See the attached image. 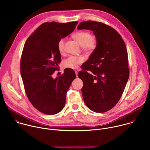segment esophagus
Masks as SVG:
<instances>
[{
    "label": "esophagus",
    "instance_id": "34e87169",
    "mask_svg": "<svg viewBox=\"0 0 150 150\" xmlns=\"http://www.w3.org/2000/svg\"><path fill=\"white\" fill-rule=\"evenodd\" d=\"M75 74H76V77H78V71H75Z\"/></svg>",
    "mask_w": 150,
    "mask_h": 150
}]
</instances>
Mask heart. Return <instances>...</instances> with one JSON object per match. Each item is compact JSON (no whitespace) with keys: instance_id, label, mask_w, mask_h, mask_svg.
I'll use <instances>...</instances> for the list:
<instances>
[{"instance_id":"1","label":"heart","mask_w":150,"mask_h":150,"mask_svg":"<svg viewBox=\"0 0 150 150\" xmlns=\"http://www.w3.org/2000/svg\"><path fill=\"white\" fill-rule=\"evenodd\" d=\"M73 37L82 46L85 51H91L96 47L97 39L94 36L91 35L89 31H79L75 33ZM65 38L60 39L57 42V49L61 54L65 52ZM83 60V57L82 56H71L63 62V65L66 68L76 69Z\"/></svg>"}]
</instances>
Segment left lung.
Returning <instances> with one entry per match:
<instances>
[{
    "label": "left lung",
    "mask_w": 150,
    "mask_h": 150,
    "mask_svg": "<svg viewBox=\"0 0 150 150\" xmlns=\"http://www.w3.org/2000/svg\"><path fill=\"white\" fill-rule=\"evenodd\" d=\"M77 29L92 31L97 39L96 49L78 73L84 83L81 90L84 103L94 112H108L119 101L129 78L125 44L115 29L102 23L83 21Z\"/></svg>",
    "instance_id": "8db88e82"
}]
</instances>
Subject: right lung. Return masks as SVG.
<instances>
[{
  "label": "right lung",
  "instance_id": "1",
  "mask_svg": "<svg viewBox=\"0 0 150 150\" xmlns=\"http://www.w3.org/2000/svg\"><path fill=\"white\" fill-rule=\"evenodd\" d=\"M77 21L45 23L28 38L21 59V75L27 96L35 109L46 115H55L65 106L67 93L75 72L65 69L62 75H52L61 62L57 42L73 32Z\"/></svg>",
  "mask_w": 150,
  "mask_h": 150
}]
</instances>
